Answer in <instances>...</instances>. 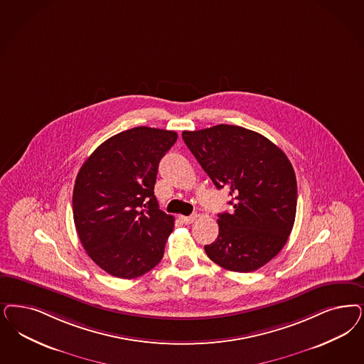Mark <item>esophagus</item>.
Returning <instances> with one entry per match:
<instances>
[{"mask_svg": "<svg viewBox=\"0 0 364 364\" xmlns=\"http://www.w3.org/2000/svg\"><path fill=\"white\" fill-rule=\"evenodd\" d=\"M180 220H181V223H184V225H191V223H193L195 220H196V215H191V216H180Z\"/></svg>", "mask_w": 364, "mask_h": 364, "instance_id": "1", "label": "esophagus"}]
</instances>
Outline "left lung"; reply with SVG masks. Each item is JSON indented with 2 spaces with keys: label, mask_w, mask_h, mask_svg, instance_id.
<instances>
[{
  "label": "left lung",
  "mask_w": 364,
  "mask_h": 364,
  "mask_svg": "<svg viewBox=\"0 0 364 364\" xmlns=\"http://www.w3.org/2000/svg\"><path fill=\"white\" fill-rule=\"evenodd\" d=\"M189 151L218 189H230L234 211L219 213L208 258L249 273L273 259L294 225L297 181L287 154L270 139L235 125L183 132Z\"/></svg>",
  "instance_id": "left-lung-1"
}]
</instances>
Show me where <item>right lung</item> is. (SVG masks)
Here are the masks:
<instances>
[{"label": "right lung", "mask_w": 364, "mask_h": 364, "mask_svg": "<svg viewBox=\"0 0 364 364\" xmlns=\"http://www.w3.org/2000/svg\"><path fill=\"white\" fill-rule=\"evenodd\" d=\"M176 139L171 130L129 129L100 144L76 176V232L88 257L112 276H142L163 258L175 219L159 208L154 184Z\"/></svg>", "instance_id": "add662e5"}]
</instances>
